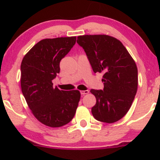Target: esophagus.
<instances>
[{"label":"esophagus","mask_w":160,"mask_h":160,"mask_svg":"<svg viewBox=\"0 0 160 160\" xmlns=\"http://www.w3.org/2000/svg\"><path fill=\"white\" fill-rule=\"evenodd\" d=\"M89 90H82V91H80V93H81L82 95L88 94V93H89Z\"/></svg>","instance_id":"34e87169"}]
</instances>
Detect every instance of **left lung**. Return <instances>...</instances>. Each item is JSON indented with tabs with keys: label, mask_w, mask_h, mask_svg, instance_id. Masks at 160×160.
<instances>
[{
	"label": "left lung",
	"mask_w": 160,
	"mask_h": 160,
	"mask_svg": "<svg viewBox=\"0 0 160 160\" xmlns=\"http://www.w3.org/2000/svg\"><path fill=\"white\" fill-rule=\"evenodd\" d=\"M95 73H103L104 89H91L96 103L92 108L95 120L113 123L131 108L138 89V68L123 44L106 34L78 37Z\"/></svg>",
	"instance_id": "obj_1"
}]
</instances>
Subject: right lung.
Wrapping results in <instances>:
<instances>
[{
    "instance_id": "obj_1",
    "label": "right lung",
    "mask_w": 160,
    "mask_h": 160,
    "mask_svg": "<svg viewBox=\"0 0 160 160\" xmlns=\"http://www.w3.org/2000/svg\"><path fill=\"white\" fill-rule=\"evenodd\" d=\"M76 43V37L47 38L36 43L21 64V88L35 118L49 127L65 126L74 117L80 92L53 87L60 61Z\"/></svg>"
}]
</instances>
